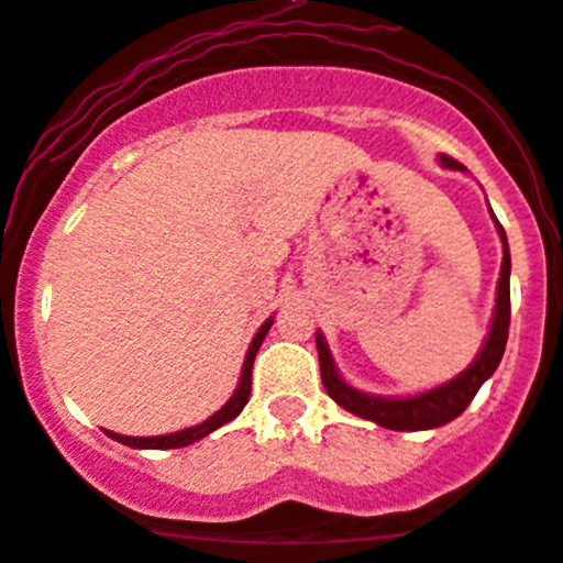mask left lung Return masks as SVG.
<instances>
[{
	"label": "left lung",
	"instance_id": "obj_1",
	"mask_svg": "<svg viewBox=\"0 0 563 563\" xmlns=\"http://www.w3.org/2000/svg\"><path fill=\"white\" fill-rule=\"evenodd\" d=\"M442 164L450 169H463L455 158L442 156ZM497 222V219H495ZM503 238V264H500V283H497V307L493 318V331H489L487 344H484L482 354L474 360V365L468 371H463L461 376L452 378L450 384L439 386L434 391L418 394V397L407 399H384V397H371V394L354 391L352 386H346L344 380L335 373V365L328 354L325 341L318 335V354H320V376L322 386L331 397L339 402L344 410L354 412V416L373 421L384 429L394 431H423V429H437V426L450 423L452 418L461 416L466 410L474 394L479 391V386L495 373V367L500 365L503 352H506L508 341V325H510V254L506 243V230L497 222Z\"/></svg>",
	"mask_w": 563,
	"mask_h": 563
}]
</instances>
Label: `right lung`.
Here are the masks:
<instances>
[{
	"label": "right lung",
	"instance_id": "1",
	"mask_svg": "<svg viewBox=\"0 0 563 563\" xmlns=\"http://www.w3.org/2000/svg\"><path fill=\"white\" fill-rule=\"evenodd\" d=\"M269 325H273V322H264V325L260 328V333H256V339L251 341L249 354H245L243 376H241V384H238V391L232 394L230 402L224 405L219 412H214V416H211L209 421H203L200 426H192V429L177 431V434H166V437H124V434H113V431H106V434L111 437V439H115V442L129 444V448L172 450V448H185V444L198 442V439H203L206 434H211V431L219 429V426L230 423L232 418H235L238 412L243 410L245 402H249V397H251V367H254V357H256V352H260V346H262L264 335H267V331H269Z\"/></svg>",
	"mask_w": 563,
	"mask_h": 563
}]
</instances>
